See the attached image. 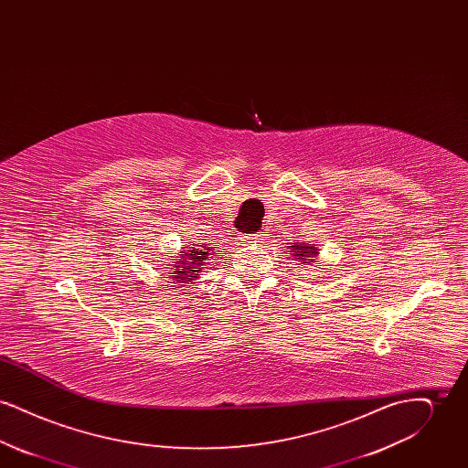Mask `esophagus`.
<instances>
[{"instance_id":"esophagus-1","label":"esophagus","mask_w":468,"mask_h":468,"mask_svg":"<svg viewBox=\"0 0 468 468\" xmlns=\"http://www.w3.org/2000/svg\"><path fill=\"white\" fill-rule=\"evenodd\" d=\"M263 239V235L261 233H252V235H249L247 237V240H254V242H260Z\"/></svg>"}]
</instances>
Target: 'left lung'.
I'll return each instance as SVG.
<instances>
[{"label":"left lung","mask_w":468,"mask_h":468,"mask_svg":"<svg viewBox=\"0 0 468 468\" xmlns=\"http://www.w3.org/2000/svg\"><path fill=\"white\" fill-rule=\"evenodd\" d=\"M312 250V247H307V245H302V247H298V245H294V249H292V250H294V252H300V254H294V256H300V258H302V260H303V261H305V260H307V261H309V263H311L312 260L311 258H314V256H315V250H313V252L311 253L310 250ZM300 258H298V260H300Z\"/></svg>","instance_id":"left-lung-1"}]
</instances>
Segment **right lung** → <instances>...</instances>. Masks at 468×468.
I'll return each mask as SVG.
<instances>
[{
  "instance_id": "obj_1",
  "label": "right lung",
  "mask_w": 468,
  "mask_h": 468,
  "mask_svg": "<svg viewBox=\"0 0 468 468\" xmlns=\"http://www.w3.org/2000/svg\"><path fill=\"white\" fill-rule=\"evenodd\" d=\"M187 252L182 256V260L176 263L177 267L172 270V279L177 282H187V281H195L200 267L205 263L207 256L210 254V249L201 245V247H193V249H186Z\"/></svg>"
}]
</instances>
